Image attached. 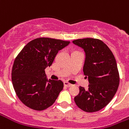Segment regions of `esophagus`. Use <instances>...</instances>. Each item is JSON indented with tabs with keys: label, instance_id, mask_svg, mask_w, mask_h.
Instances as JSON below:
<instances>
[{
	"label": "esophagus",
	"instance_id": "obj_1",
	"mask_svg": "<svg viewBox=\"0 0 129 129\" xmlns=\"http://www.w3.org/2000/svg\"><path fill=\"white\" fill-rule=\"evenodd\" d=\"M63 84H64L65 86H66V87H70L71 86H72V84H69V83L67 82V81H64V82H63Z\"/></svg>",
	"mask_w": 129,
	"mask_h": 129
}]
</instances>
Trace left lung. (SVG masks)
Returning <instances> with one entry per match:
<instances>
[{"mask_svg":"<svg viewBox=\"0 0 129 129\" xmlns=\"http://www.w3.org/2000/svg\"><path fill=\"white\" fill-rule=\"evenodd\" d=\"M73 44L85 52L83 71L88 80V88L79 86L75 102L81 110L92 113L104 108L116 93L119 77L113 54L99 39L86 38L75 40Z\"/></svg>","mask_w":129,"mask_h":129,"instance_id":"1","label":"left lung"}]
</instances>
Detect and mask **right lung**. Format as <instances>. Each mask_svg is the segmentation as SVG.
Here are the masks:
<instances>
[{"instance_id": "obj_1", "label": "right lung", "mask_w": 129, "mask_h": 129, "mask_svg": "<svg viewBox=\"0 0 129 129\" xmlns=\"http://www.w3.org/2000/svg\"><path fill=\"white\" fill-rule=\"evenodd\" d=\"M69 41L39 38L27 44L14 60L12 80L16 95L27 107L42 111L53 104L63 83L47 78L45 69Z\"/></svg>"}]
</instances>
